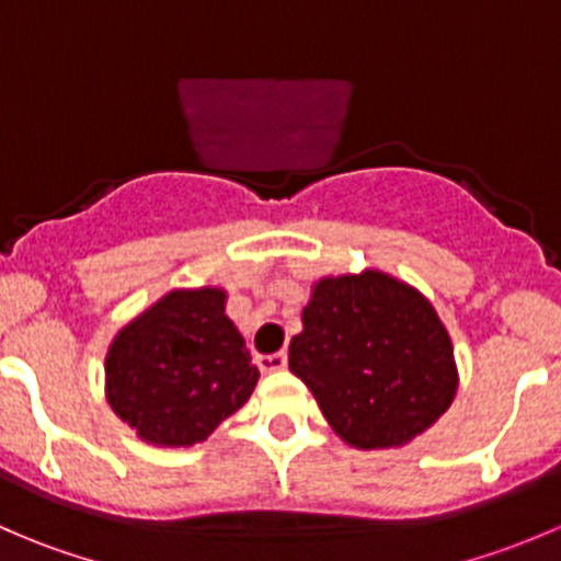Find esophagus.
Listing matches in <instances>:
<instances>
[{
    "instance_id": "esophagus-1",
    "label": "esophagus",
    "mask_w": 561,
    "mask_h": 561,
    "mask_svg": "<svg viewBox=\"0 0 561 561\" xmlns=\"http://www.w3.org/2000/svg\"><path fill=\"white\" fill-rule=\"evenodd\" d=\"M260 371H282L287 366V353H274V355H257Z\"/></svg>"
}]
</instances>
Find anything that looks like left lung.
<instances>
[{
  "label": "left lung",
  "mask_w": 561,
  "mask_h": 561,
  "mask_svg": "<svg viewBox=\"0 0 561 561\" xmlns=\"http://www.w3.org/2000/svg\"><path fill=\"white\" fill-rule=\"evenodd\" d=\"M290 339V371L360 450L401 448L454 404V342L421 290L386 271L322 276Z\"/></svg>",
  "instance_id": "8db88e82"
}]
</instances>
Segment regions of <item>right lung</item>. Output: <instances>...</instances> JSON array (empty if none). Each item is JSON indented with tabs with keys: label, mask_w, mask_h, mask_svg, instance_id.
<instances>
[{
	"label": "right lung",
	"mask_w": 561,
	"mask_h": 561,
	"mask_svg": "<svg viewBox=\"0 0 561 561\" xmlns=\"http://www.w3.org/2000/svg\"><path fill=\"white\" fill-rule=\"evenodd\" d=\"M225 301L222 287H179L113 336L105 399L144 443H203L252 396L260 371Z\"/></svg>",
	"instance_id": "1"
}]
</instances>
